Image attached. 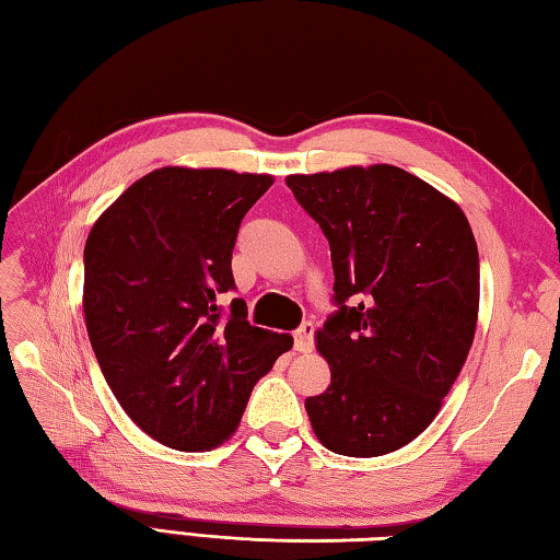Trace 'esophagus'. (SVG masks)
<instances>
[{
    "label": "esophagus",
    "mask_w": 560,
    "mask_h": 560,
    "mask_svg": "<svg viewBox=\"0 0 560 560\" xmlns=\"http://www.w3.org/2000/svg\"><path fill=\"white\" fill-rule=\"evenodd\" d=\"M314 346V324L304 322L298 331H294V351L310 353Z\"/></svg>",
    "instance_id": "1"
}]
</instances>
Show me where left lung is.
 Masks as SVG:
<instances>
[{"label": "left lung", "instance_id": "8db88e82", "mask_svg": "<svg viewBox=\"0 0 560 560\" xmlns=\"http://www.w3.org/2000/svg\"><path fill=\"white\" fill-rule=\"evenodd\" d=\"M324 236L339 312L316 331L331 385L307 397L322 444L385 456L439 415L472 346L480 260L463 209L395 165L288 175Z\"/></svg>", "mask_w": 560, "mask_h": 560}]
</instances>
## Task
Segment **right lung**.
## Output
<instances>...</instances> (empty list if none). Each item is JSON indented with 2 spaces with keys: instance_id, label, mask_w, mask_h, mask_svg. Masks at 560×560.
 <instances>
[{
  "instance_id": "right-lung-1",
  "label": "right lung",
  "mask_w": 560,
  "mask_h": 560,
  "mask_svg": "<svg viewBox=\"0 0 560 560\" xmlns=\"http://www.w3.org/2000/svg\"><path fill=\"white\" fill-rule=\"evenodd\" d=\"M272 175L165 165L102 212L84 244L82 310L92 351L126 415L177 451H212L238 429L253 385L290 334L246 322L231 250Z\"/></svg>"
}]
</instances>
